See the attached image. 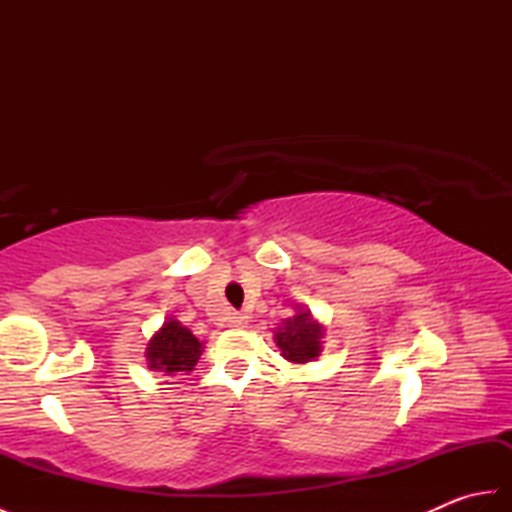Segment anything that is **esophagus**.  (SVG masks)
Instances as JSON below:
<instances>
[{"label":"esophagus","mask_w":512,"mask_h":512,"mask_svg":"<svg viewBox=\"0 0 512 512\" xmlns=\"http://www.w3.org/2000/svg\"><path fill=\"white\" fill-rule=\"evenodd\" d=\"M246 321H248L246 314H233V317L228 319V325H231V328H244Z\"/></svg>","instance_id":"esophagus-1"}]
</instances>
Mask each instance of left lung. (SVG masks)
Instances as JSON below:
<instances>
[{
    "instance_id": "1",
    "label": "left lung",
    "mask_w": 512,
    "mask_h": 512,
    "mask_svg": "<svg viewBox=\"0 0 512 512\" xmlns=\"http://www.w3.org/2000/svg\"><path fill=\"white\" fill-rule=\"evenodd\" d=\"M323 325L312 317L310 310L297 308V314L275 328V343L281 356L295 365L317 361L323 352Z\"/></svg>"
}]
</instances>
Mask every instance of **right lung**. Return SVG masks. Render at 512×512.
<instances>
[{
    "mask_svg": "<svg viewBox=\"0 0 512 512\" xmlns=\"http://www.w3.org/2000/svg\"><path fill=\"white\" fill-rule=\"evenodd\" d=\"M202 350L204 343L195 339L191 330L184 328L178 319L171 317L147 343V367L151 372H162L165 376L189 374L198 365Z\"/></svg>",
    "mask_w": 512,
    "mask_h": 512,
    "instance_id": "right-lung-1",
    "label": "right lung"
}]
</instances>
